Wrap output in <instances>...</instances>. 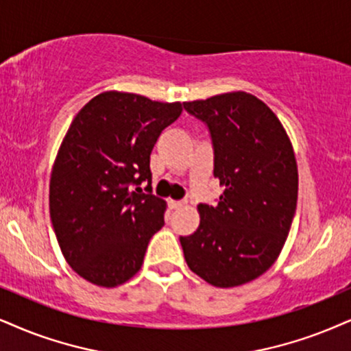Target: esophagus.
<instances>
[{"label":"esophagus","instance_id":"1","mask_svg":"<svg viewBox=\"0 0 351 351\" xmlns=\"http://www.w3.org/2000/svg\"><path fill=\"white\" fill-rule=\"evenodd\" d=\"M184 206L183 201H173V199H168V207L171 208V210H176V208H181Z\"/></svg>","mask_w":351,"mask_h":351}]
</instances>
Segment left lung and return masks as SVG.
<instances>
[{"label": "left lung", "mask_w": 351, "mask_h": 351, "mask_svg": "<svg viewBox=\"0 0 351 351\" xmlns=\"http://www.w3.org/2000/svg\"><path fill=\"white\" fill-rule=\"evenodd\" d=\"M207 124L214 145V176L223 186L215 207L199 204V228L180 237L194 274L219 288L263 275L285 245L296 201L298 167L275 113L247 92L184 101Z\"/></svg>", "instance_id": "1"}]
</instances>
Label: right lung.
<instances>
[{
    "mask_svg": "<svg viewBox=\"0 0 351 351\" xmlns=\"http://www.w3.org/2000/svg\"><path fill=\"white\" fill-rule=\"evenodd\" d=\"M181 112L180 101L110 90L71 123L53 163L50 217L66 263L87 282L113 288L139 272L167 208L139 184L152 181L150 152Z\"/></svg>",
    "mask_w": 351,
    "mask_h": 351,
    "instance_id": "add662e5",
    "label": "right lung"
}]
</instances>
